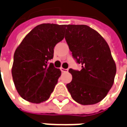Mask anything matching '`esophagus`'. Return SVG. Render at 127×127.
<instances>
[{
  "label": "esophagus",
  "mask_w": 127,
  "mask_h": 127,
  "mask_svg": "<svg viewBox=\"0 0 127 127\" xmlns=\"http://www.w3.org/2000/svg\"><path fill=\"white\" fill-rule=\"evenodd\" d=\"M60 69H61V71H62V72H66V71H68V70H69L68 69H64V68H62V67H61Z\"/></svg>",
  "instance_id": "esophagus-1"
}]
</instances>
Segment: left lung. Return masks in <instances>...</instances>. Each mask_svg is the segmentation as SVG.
Wrapping results in <instances>:
<instances>
[{
  "label": "left lung",
  "instance_id": "obj_1",
  "mask_svg": "<svg viewBox=\"0 0 127 127\" xmlns=\"http://www.w3.org/2000/svg\"><path fill=\"white\" fill-rule=\"evenodd\" d=\"M65 39L81 70L69 69L72 75L66 87L72 99L88 105L98 103L113 85L116 66L103 37L85 25H66Z\"/></svg>",
  "mask_w": 127,
  "mask_h": 127
}]
</instances>
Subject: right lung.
I'll return each instance as SVG.
<instances>
[{
	"mask_svg": "<svg viewBox=\"0 0 127 127\" xmlns=\"http://www.w3.org/2000/svg\"><path fill=\"white\" fill-rule=\"evenodd\" d=\"M65 28L66 25H39L16 49L11 74L24 99L40 103L50 98L61 71L49 61L53 58L55 46L64 38Z\"/></svg>",
	"mask_w": 127,
	"mask_h": 127,
	"instance_id": "obj_1",
	"label": "right lung"
}]
</instances>
